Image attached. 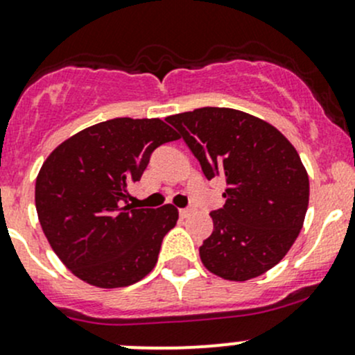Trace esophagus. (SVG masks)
Segmentation results:
<instances>
[{
  "mask_svg": "<svg viewBox=\"0 0 355 355\" xmlns=\"http://www.w3.org/2000/svg\"><path fill=\"white\" fill-rule=\"evenodd\" d=\"M178 213H180L182 218H187V216H191L192 207H182V209H178Z\"/></svg>",
  "mask_w": 355,
  "mask_h": 355,
  "instance_id": "34e87169",
  "label": "esophagus"
}]
</instances>
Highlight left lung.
I'll use <instances>...</instances> for the list:
<instances>
[{"label":"left lung","mask_w":355,"mask_h":355,"mask_svg":"<svg viewBox=\"0 0 355 355\" xmlns=\"http://www.w3.org/2000/svg\"><path fill=\"white\" fill-rule=\"evenodd\" d=\"M198 157L207 180L227 182L213 234L199 247L211 273L245 282L280 263L309 204V177L288 139L261 118L232 108H199L166 118Z\"/></svg>","instance_id":"obj_1"}]
</instances>
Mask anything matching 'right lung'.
Returning a JSON list of instances; mask_svg holds the SVG:
<instances>
[{"label":"right lung","instance_id":"obj_1","mask_svg":"<svg viewBox=\"0 0 355 355\" xmlns=\"http://www.w3.org/2000/svg\"><path fill=\"white\" fill-rule=\"evenodd\" d=\"M180 139L159 118H113L58 146L35 180V209L49 245L68 270L101 288L128 287L157 263L177 207L135 209L128 187L153 151Z\"/></svg>","mask_w":355,"mask_h":355}]
</instances>
